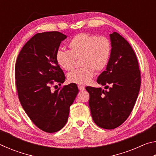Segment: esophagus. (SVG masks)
I'll return each instance as SVG.
<instances>
[{"label":"esophagus","instance_id":"34e87169","mask_svg":"<svg viewBox=\"0 0 156 156\" xmlns=\"http://www.w3.org/2000/svg\"><path fill=\"white\" fill-rule=\"evenodd\" d=\"M78 87L80 91H84V89H85V87H84L83 85H78Z\"/></svg>","mask_w":156,"mask_h":156}]
</instances>
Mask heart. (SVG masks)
<instances>
[{"instance_id": "heart-1", "label": "heart", "mask_w": 156, "mask_h": 156, "mask_svg": "<svg viewBox=\"0 0 156 156\" xmlns=\"http://www.w3.org/2000/svg\"><path fill=\"white\" fill-rule=\"evenodd\" d=\"M69 51L58 50L56 54L57 64L66 71L72 69L76 59H80L82 67L68 73L71 83L87 84L93 78L95 70L100 72L109 61L112 46L105 36L98 37L87 33L75 36L69 42Z\"/></svg>"}]
</instances>
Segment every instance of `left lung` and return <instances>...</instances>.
Here are the masks:
<instances>
[{
	"instance_id": "8db88e82",
	"label": "left lung",
	"mask_w": 156,
	"mask_h": 156,
	"mask_svg": "<svg viewBox=\"0 0 156 156\" xmlns=\"http://www.w3.org/2000/svg\"><path fill=\"white\" fill-rule=\"evenodd\" d=\"M109 36L112 54L106 69L97 79V83L106 85L105 88L107 87L108 90L86 87L90 96L89 105L93 120L105 129L118 127L127 119L135 105L141 82L138 60L130 44L117 32Z\"/></svg>"
}]
</instances>
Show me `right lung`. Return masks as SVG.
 Masks as SVG:
<instances>
[{
	"label": "right lung",
	"instance_id": "right-lung-1",
	"mask_svg": "<svg viewBox=\"0 0 156 156\" xmlns=\"http://www.w3.org/2000/svg\"><path fill=\"white\" fill-rule=\"evenodd\" d=\"M66 38L58 31L36 34L23 46L15 66L20 104L34 125L47 133L56 132L66 125L69 107L78 93L75 83L51 90L54 82L61 85L65 80L56 54Z\"/></svg>",
	"mask_w": 156,
	"mask_h": 156
}]
</instances>
